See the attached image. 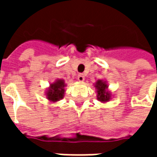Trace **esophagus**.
<instances>
[{
	"label": "esophagus",
	"instance_id": "esophagus-1",
	"mask_svg": "<svg viewBox=\"0 0 157 157\" xmlns=\"http://www.w3.org/2000/svg\"><path fill=\"white\" fill-rule=\"evenodd\" d=\"M77 79H78L79 82H84V80H85V75H83V74H79L78 76H77Z\"/></svg>",
	"mask_w": 157,
	"mask_h": 157
}]
</instances>
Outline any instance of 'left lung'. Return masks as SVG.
Returning <instances> with one entry per match:
<instances>
[{"label":"left lung","mask_w":157,"mask_h":157,"mask_svg":"<svg viewBox=\"0 0 157 157\" xmlns=\"http://www.w3.org/2000/svg\"><path fill=\"white\" fill-rule=\"evenodd\" d=\"M94 86L97 90V99L99 102H107L112 98V94L108 90L109 86L107 82L103 80H98Z\"/></svg>","instance_id":"8db88e82"}]
</instances>
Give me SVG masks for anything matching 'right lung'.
<instances>
[{
	"mask_svg": "<svg viewBox=\"0 0 157 157\" xmlns=\"http://www.w3.org/2000/svg\"><path fill=\"white\" fill-rule=\"evenodd\" d=\"M65 81L62 79H57L55 80L54 83H51L49 85V87L47 89L45 92V95L49 102H55L59 101L60 99L64 98L65 92Z\"/></svg>",
	"mask_w": 157,
	"mask_h": 157,
	"instance_id": "add662e5",
	"label": "right lung"
}]
</instances>
